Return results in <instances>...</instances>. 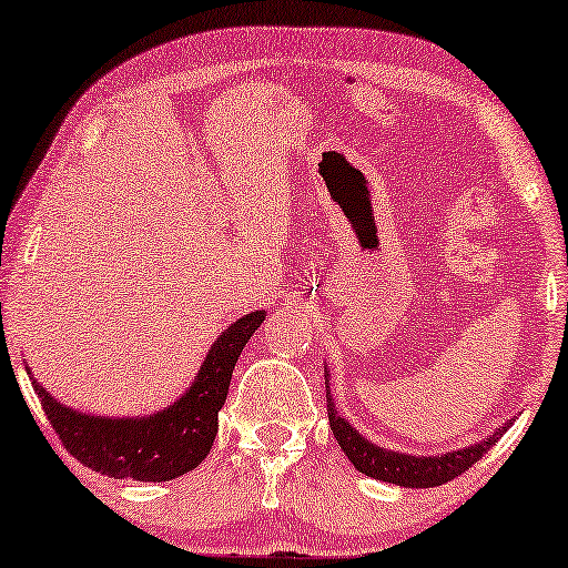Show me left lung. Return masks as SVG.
<instances>
[{"label": "left lung", "instance_id": "8db88e82", "mask_svg": "<svg viewBox=\"0 0 568 568\" xmlns=\"http://www.w3.org/2000/svg\"><path fill=\"white\" fill-rule=\"evenodd\" d=\"M325 398H328V422L331 432L336 442L344 449V455L354 463V468L364 473V476L385 480V484L406 486V488H432L442 486L455 476H460L468 468H473L496 442L501 439V434L511 426V418L504 426H499L494 434H488L486 439L476 442V445L449 449L442 455H406L398 449L377 447L375 442H369L364 434L354 429L344 416L336 410L331 395V375L325 367Z\"/></svg>", "mask_w": 568, "mask_h": 568}]
</instances>
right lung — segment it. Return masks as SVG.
<instances>
[{
  "label": "right lung",
  "instance_id": "right-lung-1",
  "mask_svg": "<svg viewBox=\"0 0 568 568\" xmlns=\"http://www.w3.org/2000/svg\"><path fill=\"white\" fill-rule=\"evenodd\" d=\"M263 321L266 310L237 317L206 352L189 390L154 414H82L53 398L36 377L33 387L61 445L82 465L108 478L162 484L193 470L209 455L220 426L216 416L227 400L232 369Z\"/></svg>",
  "mask_w": 568,
  "mask_h": 568
}]
</instances>
